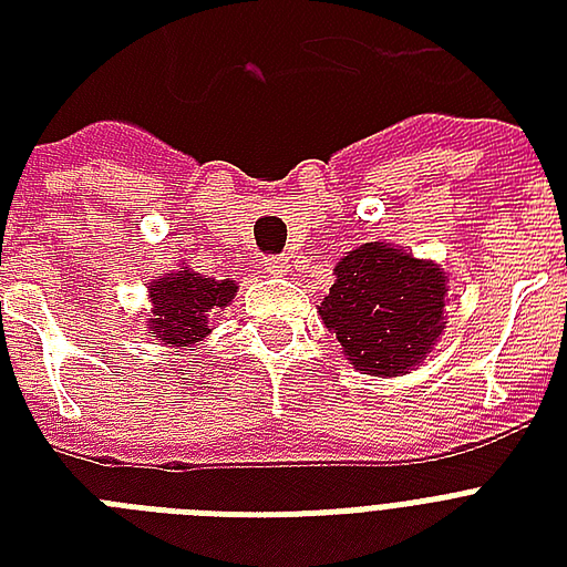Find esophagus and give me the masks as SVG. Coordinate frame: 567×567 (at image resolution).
Here are the masks:
<instances>
[{
	"mask_svg": "<svg viewBox=\"0 0 567 567\" xmlns=\"http://www.w3.org/2000/svg\"><path fill=\"white\" fill-rule=\"evenodd\" d=\"M261 267H265V274L279 276V274H285V270H288V261H285V258L270 256V258H265V261H261Z\"/></svg>",
	"mask_w": 567,
	"mask_h": 567,
	"instance_id": "obj_1",
	"label": "esophagus"
}]
</instances>
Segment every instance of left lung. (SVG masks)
Returning <instances> with one entry per match:
<instances>
[{
	"instance_id": "obj_1",
	"label": "left lung",
	"mask_w": 567,
	"mask_h": 567,
	"mask_svg": "<svg viewBox=\"0 0 567 567\" xmlns=\"http://www.w3.org/2000/svg\"><path fill=\"white\" fill-rule=\"evenodd\" d=\"M444 267L371 240L336 265L320 318L355 371L400 377L432 353L444 332Z\"/></svg>"
}]
</instances>
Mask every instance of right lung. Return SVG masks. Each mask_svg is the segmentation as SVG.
I'll list each match as a JSON object with an SVG mask.
<instances>
[{"instance_id": "add662e5", "label": "right lung", "mask_w": 567, "mask_h": 567, "mask_svg": "<svg viewBox=\"0 0 567 567\" xmlns=\"http://www.w3.org/2000/svg\"><path fill=\"white\" fill-rule=\"evenodd\" d=\"M238 293V285L231 279H212L179 267L176 274L150 282V302L153 311L146 315V329L155 341L171 344L176 353L185 347L212 336L208 318L217 309H226Z\"/></svg>"}]
</instances>
